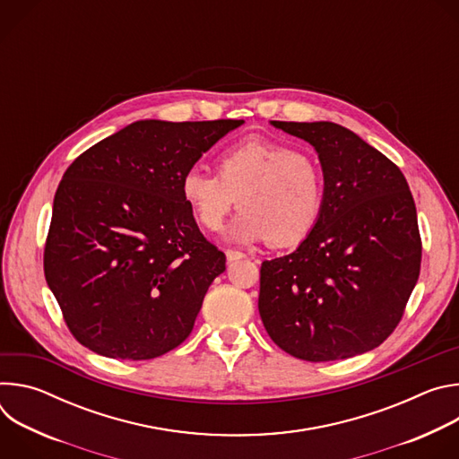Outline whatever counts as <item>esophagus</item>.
<instances>
[{"mask_svg": "<svg viewBox=\"0 0 459 459\" xmlns=\"http://www.w3.org/2000/svg\"><path fill=\"white\" fill-rule=\"evenodd\" d=\"M225 255H227V261H238V259L245 257V254L239 252V250H227Z\"/></svg>", "mask_w": 459, "mask_h": 459, "instance_id": "1", "label": "esophagus"}]
</instances>
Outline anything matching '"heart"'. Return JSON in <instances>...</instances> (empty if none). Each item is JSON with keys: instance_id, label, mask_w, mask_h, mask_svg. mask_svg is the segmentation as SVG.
<instances>
[{"instance_id": "obj_1", "label": "heart", "mask_w": 459, "mask_h": 459, "mask_svg": "<svg viewBox=\"0 0 459 459\" xmlns=\"http://www.w3.org/2000/svg\"><path fill=\"white\" fill-rule=\"evenodd\" d=\"M181 198L194 220L218 230L225 218L243 211L229 229L238 243L264 241L294 247L316 229L325 205L321 165L287 143L248 138L218 158V176L192 167L181 179Z\"/></svg>"}]
</instances>
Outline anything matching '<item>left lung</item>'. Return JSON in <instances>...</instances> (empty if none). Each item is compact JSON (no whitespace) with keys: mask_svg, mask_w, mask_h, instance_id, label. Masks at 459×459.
<instances>
[{"mask_svg":"<svg viewBox=\"0 0 459 459\" xmlns=\"http://www.w3.org/2000/svg\"><path fill=\"white\" fill-rule=\"evenodd\" d=\"M308 142L325 176L314 232L259 271V316L273 342L305 361L379 347L398 326L421 267L414 198L403 172L331 121H273Z\"/></svg>","mask_w":459,"mask_h":459,"instance_id":"1","label":"left lung"}]
</instances>
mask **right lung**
Returning <instances> with one entry per match:
<instances>
[{
    "instance_id": "right-lung-1",
    "label": "right lung",
    "mask_w": 459,
    "mask_h": 459,
    "mask_svg": "<svg viewBox=\"0 0 459 459\" xmlns=\"http://www.w3.org/2000/svg\"><path fill=\"white\" fill-rule=\"evenodd\" d=\"M241 123L136 121L65 170L43 269L83 347L140 361L188 338L225 254L200 232L181 179Z\"/></svg>"
}]
</instances>
